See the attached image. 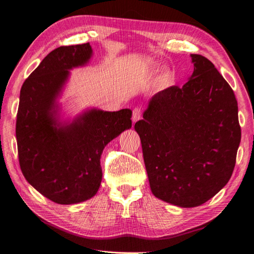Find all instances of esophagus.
Returning a JSON list of instances; mask_svg holds the SVG:
<instances>
[{
  "label": "esophagus",
  "instance_id": "obj_1",
  "mask_svg": "<svg viewBox=\"0 0 254 254\" xmlns=\"http://www.w3.org/2000/svg\"><path fill=\"white\" fill-rule=\"evenodd\" d=\"M141 118V110L139 107H136L133 110V114H132V120L133 122L138 121Z\"/></svg>",
  "mask_w": 254,
  "mask_h": 254
}]
</instances>
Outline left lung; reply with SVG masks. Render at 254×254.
I'll list each match as a JSON object with an SVG mask.
<instances>
[{
	"label": "left lung",
	"mask_w": 254,
	"mask_h": 254,
	"mask_svg": "<svg viewBox=\"0 0 254 254\" xmlns=\"http://www.w3.org/2000/svg\"><path fill=\"white\" fill-rule=\"evenodd\" d=\"M190 56L188 82L157 92L135 123L152 193L181 207L203 204L226 186L242 137L231 86L206 57Z\"/></svg>",
	"instance_id": "left-lung-1"
}]
</instances>
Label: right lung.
I'll use <instances>...</instances> for the list:
<instances>
[{"instance_id":"obj_1","label":"right lung","mask_w":254,"mask_h":254,"mask_svg":"<svg viewBox=\"0 0 254 254\" xmlns=\"http://www.w3.org/2000/svg\"><path fill=\"white\" fill-rule=\"evenodd\" d=\"M91 55L89 43L53 50L20 91L16 137L21 171L36 190L59 204L79 203L97 193L104 147L132 127L128 108H93L64 125L55 117V100L69 70L84 66Z\"/></svg>"}]
</instances>
